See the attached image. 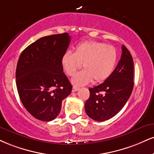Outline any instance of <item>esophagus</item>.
Here are the masks:
<instances>
[{
	"label": "esophagus",
	"mask_w": 154,
	"mask_h": 154,
	"mask_svg": "<svg viewBox=\"0 0 154 154\" xmlns=\"http://www.w3.org/2000/svg\"><path fill=\"white\" fill-rule=\"evenodd\" d=\"M79 90V88H77V87L76 86H74L73 88H72V92H77Z\"/></svg>",
	"instance_id": "34e87169"
}]
</instances>
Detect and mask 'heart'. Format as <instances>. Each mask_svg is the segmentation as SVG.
<instances>
[{"instance_id": "1", "label": "heart", "mask_w": 154, "mask_h": 154, "mask_svg": "<svg viewBox=\"0 0 154 154\" xmlns=\"http://www.w3.org/2000/svg\"><path fill=\"white\" fill-rule=\"evenodd\" d=\"M118 59L116 48L96 41H85L76 46L75 51H66L62 57V64L66 75L72 77V82L77 86L104 81L113 72Z\"/></svg>"}]
</instances>
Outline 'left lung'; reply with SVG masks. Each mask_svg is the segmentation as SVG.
<instances>
[{
    "instance_id": "left-lung-1",
    "label": "left lung",
    "mask_w": 154,
    "mask_h": 154,
    "mask_svg": "<svg viewBox=\"0 0 154 154\" xmlns=\"http://www.w3.org/2000/svg\"><path fill=\"white\" fill-rule=\"evenodd\" d=\"M133 85V60L123 45L121 57L112 74L103 83L89 89L90 97L85 105L87 115L96 121L114 117L129 99Z\"/></svg>"
}]
</instances>
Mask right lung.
Masks as SVG:
<instances>
[{"label":"right lung","mask_w":154,"mask_h":154,"mask_svg":"<svg viewBox=\"0 0 154 154\" xmlns=\"http://www.w3.org/2000/svg\"><path fill=\"white\" fill-rule=\"evenodd\" d=\"M71 37L67 33L40 38L22 51L16 71V86L24 107L42 121L55 119L72 86L63 72L62 57Z\"/></svg>","instance_id":"obj_1"}]
</instances>
